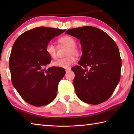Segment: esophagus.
Masks as SVG:
<instances>
[{"mask_svg": "<svg viewBox=\"0 0 134 134\" xmlns=\"http://www.w3.org/2000/svg\"><path fill=\"white\" fill-rule=\"evenodd\" d=\"M71 71V69L70 68V69H65V72H66V73H68L69 72H70Z\"/></svg>", "mask_w": 134, "mask_h": 134, "instance_id": "esophagus-1", "label": "esophagus"}]
</instances>
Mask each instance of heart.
I'll return each mask as SVG.
<instances>
[{
	"mask_svg": "<svg viewBox=\"0 0 134 134\" xmlns=\"http://www.w3.org/2000/svg\"><path fill=\"white\" fill-rule=\"evenodd\" d=\"M59 42L68 47L67 50V57L64 58L60 59L56 61L53 62L52 65L54 66L63 68V69H69L75 60V56L79 53V50L76 47V41L74 38L70 36H64L59 39ZM46 52L51 58L56 59V49L53 44L48 43L46 47Z\"/></svg>",
	"mask_w": 134,
	"mask_h": 134,
	"instance_id": "obj_1",
	"label": "heart"
}]
</instances>
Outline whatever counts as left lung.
Wrapping results in <instances>:
<instances>
[{"instance_id": "obj_1", "label": "left lung", "mask_w": 134, "mask_h": 134, "mask_svg": "<svg viewBox=\"0 0 134 134\" xmlns=\"http://www.w3.org/2000/svg\"><path fill=\"white\" fill-rule=\"evenodd\" d=\"M65 33L79 40L82 48L79 65L71 69L76 96L89 104L107 101L120 79L121 59L116 42L96 27L73 28Z\"/></svg>"}]
</instances>
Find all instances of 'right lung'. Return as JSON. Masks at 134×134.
Masks as SVG:
<instances>
[{
	"label": "right lung",
	"instance_id": "add662e5",
	"mask_svg": "<svg viewBox=\"0 0 134 134\" xmlns=\"http://www.w3.org/2000/svg\"><path fill=\"white\" fill-rule=\"evenodd\" d=\"M48 27H38L22 33L15 40L9 59L11 81L21 97L36 107L44 106L56 98L64 69L45 67L51 58L46 47L55 37L65 32Z\"/></svg>",
	"mask_w": 134,
	"mask_h": 134
}]
</instances>
